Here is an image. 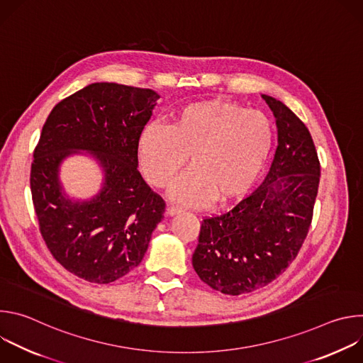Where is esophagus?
<instances>
[{
	"instance_id": "1",
	"label": "esophagus",
	"mask_w": 363,
	"mask_h": 363,
	"mask_svg": "<svg viewBox=\"0 0 363 363\" xmlns=\"http://www.w3.org/2000/svg\"><path fill=\"white\" fill-rule=\"evenodd\" d=\"M182 210L181 208H178V206H175V205H169L168 208H167V214L168 216H175V214H178V213H181Z\"/></svg>"
}]
</instances>
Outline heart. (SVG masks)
Returning <instances> with one entry per match:
<instances>
[{
	"mask_svg": "<svg viewBox=\"0 0 363 363\" xmlns=\"http://www.w3.org/2000/svg\"><path fill=\"white\" fill-rule=\"evenodd\" d=\"M274 145V125L235 101L205 100L178 111L168 128L150 125L138 140L147 182L167 188L189 158V171L172 191L181 203L202 206L242 198L257 182Z\"/></svg>",
	"mask_w": 363,
	"mask_h": 363,
	"instance_id": "heart-1",
	"label": "heart"
}]
</instances>
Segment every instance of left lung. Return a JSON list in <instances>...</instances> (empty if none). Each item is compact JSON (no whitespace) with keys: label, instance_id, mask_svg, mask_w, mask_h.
Masks as SVG:
<instances>
[{"label":"left lung","instance_id":"left-lung-1","mask_svg":"<svg viewBox=\"0 0 363 363\" xmlns=\"http://www.w3.org/2000/svg\"><path fill=\"white\" fill-rule=\"evenodd\" d=\"M263 99L279 133L272 168L233 210L203 218L192 254L199 279L230 296L267 286L297 257L320 181V162L306 125L280 100Z\"/></svg>","mask_w":363,"mask_h":363}]
</instances>
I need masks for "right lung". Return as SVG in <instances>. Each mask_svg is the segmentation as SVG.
Returning a JSON list of instances; mask_svg holds the SVG:
<instances>
[{
    "label": "right lung",
    "mask_w": 363,
    "mask_h": 363,
    "mask_svg": "<svg viewBox=\"0 0 363 363\" xmlns=\"http://www.w3.org/2000/svg\"><path fill=\"white\" fill-rule=\"evenodd\" d=\"M160 94L118 83H93L50 112L34 149L30 186L41 237L72 274L108 284L139 266L165 201L138 171V140ZM74 148L92 152L106 171L90 201H70L58 181Z\"/></svg>",
    "instance_id": "right-lung-1"
}]
</instances>
